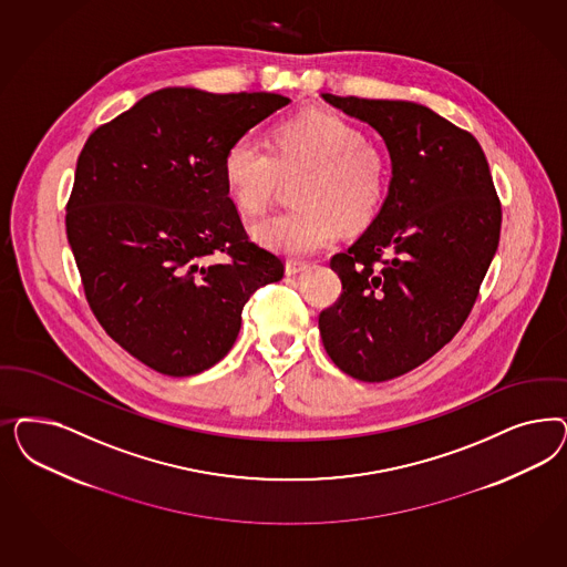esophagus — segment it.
<instances>
[{"label":"esophagus","instance_id":"1","mask_svg":"<svg viewBox=\"0 0 567 567\" xmlns=\"http://www.w3.org/2000/svg\"><path fill=\"white\" fill-rule=\"evenodd\" d=\"M309 269L307 262H300V260H288L286 262V275L293 277V275L305 274Z\"/></svg>","mask_w":567,"mask_h":567}]
</instances>
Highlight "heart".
<instances>
[{
  "label": "heart",
  "instance_id": "heart-1",
  "mask_svg": "<svg viewBox=\"0 0 567 567\" xmlns=\"http://www.w3.org/2000/svg\"><path fill=\"white\" fill-rule=\"evenodd\" d=\"M229 196L244 215H262L281 179L302 175L296 210L260 220L252 238L279 255L305 258L348 229L378 217L388 192L384 152L365 142L363 131L329 110H302L275 128L271 150L246 133L223 158Z\"/></svg>",
  "mask_w": 567,
  "mask_h": 567
}]
</instances>
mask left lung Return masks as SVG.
Listing matches in <instances>:
<instances>
[{
	"mask_svg": "<svg viewBox=\"0 0 567 567\" xmlns=\"http://www.w3.org/2000/svg\"><path fill=\"white\" fill-rule=\"evenodd\" d=\"M321 97L375 128L390 154L384 204L348 252L331 258L342 296L319 317L338 369L385 382L425 363L465 323L498 248L501 202L474 135L434 110Z\"/></svg>",
	"mask_w": 567,
	"mask_h": 567,
	"instance_id": "8db88e82",
	"label": "left lung"
}]
</instances>
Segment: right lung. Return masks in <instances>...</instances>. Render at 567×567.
Here are the masks:
<instances>
[{
	"mask_svg": "<svg viewBox=\"0 0 567 567\" xmlns=\"http://www.w3.org/2000/svg\"><path fill=\"white\" fill-rule=\"evenodd\" d=\"M288 104L279 93L166 87L83 147L69 244L97 321L150 369L187 378L217 365L248 298L284 277L281 260L248 241L223 158ZM219 251L230 260L208 264Z\"/></svg>",
	"mask_w": 567,
	"mask_h": 567,
	"instance_id": "1",
	"label": "right lung"
}]
</instances>
